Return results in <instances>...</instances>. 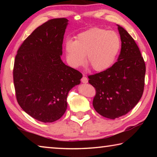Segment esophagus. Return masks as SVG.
I'll list each match as a JSON object with an SVG mask.
<instances>
[{
	"label": "esophagus",
	"instance_id": "34e87169",
	"mask_svg": "<svg viewBox=\"0 0 157 157\" xmlns=\"http://www.w3.org/2000/svg\"><path fill=\"white\" fill-rule=\"evenodd\" d=\"M81 81H82V83H85V84H86V83H87V82H88V79H87L86 77H85V76L84 75L83 77H82Z\"/></svg>",
	"mask_w": 157,
	"mask_h": 157
}]
</instances>
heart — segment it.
<instances>
[{"instance_id": "1", "label": "heart", "mask_w": 157, "mask_h": 157, "mask_svg": "<svg viewBox=\"0 0 157 157\" xmlns=\"http://www.w3.org/2000/svg\"><path fill=\"white\" fill-rule=\"evenodd\" d=\"M121 48L120 36L115 32L94 28L79 33L75 40L65 44L68 64L79 68L86 62L96 72L110 68L117 59Z\"/></svg>"}]
</instances>
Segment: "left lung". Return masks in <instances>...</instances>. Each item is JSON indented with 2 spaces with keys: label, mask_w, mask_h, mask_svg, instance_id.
<instances>
[{
  "label": "left lung",
  "mask_w": 157,
  "mask_h": 157,
  "mask_svg": "<svg viewBox=\"0 0 157 157\" xmlns=\"http://www.w3.org/2000/svg\"><path fill=\"white\" fill-rule=\"evenodd\" d=\"M121 50L118 61L108 70L88 76L95 89V110L105 118L125 115L137 105L145 85V63L136 42L118 25Z\"/></svg>",
  "instance_id": "left-lung-1"
}]
</instances>
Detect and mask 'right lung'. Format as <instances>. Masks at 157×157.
I'll return each mask as SVG.
<instances>
[{
	"label": "right lung",
	"mask_w": 157,
	"mask_h": 157,
	"mask_svg": "<svg viewBox=\"0 0 157 157\" xmlns=\"http://www.w3.org/2000/svg\"><path fill=\"white\" fill-rule=\"evenodd\" d=\"M68 19L52 18L26 38L15 57L13 78L22 109L43 123L56 121L65 113L70 90L82 74L61 59Z\"/></svg>",
	"instance_id": "add662e5"
}]
</instances>
